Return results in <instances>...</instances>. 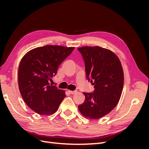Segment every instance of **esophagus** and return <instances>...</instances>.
Segmentation results:
<instances>
[{"label": "esophagus", "instance_id": "esophagus-1", "mask_svg": "<svg viewBox=\"0 0 149 149\" xmlns=\"http://www.w3.org/2000/svg\"><path fill=\"white\" fill-rule=\"evenodd\" d=\"M68 92H69L70 94H74L77 93V91H70V90H69Z\"/></svg>", "mask_w": 149, "mask_h": 149}]
</instances>
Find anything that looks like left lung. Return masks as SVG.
Masks as SVG:
<instances>
[{"label":"left lung","instance_id":"left-lung-1","mask_svg":"<svg viewBox=\"0 0 149 149\" xmlns=\"http://www.w3.org/2000/svg\"><path fill=\"white\" fill-rule=\"evenodd\" d=\"M85 63L86 78L94 85L93 93H83L84 102L78 109L85 118L98 119L109 114L120 100L124 72L116 54L100 47L78 48Z\"/></svg>","mask_w":149,"mask_h":149}]
</instances>
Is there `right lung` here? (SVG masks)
<instances>
[{
	"instance_id": "1",
	"label": "right lung",
	"mask_w": 149,
	"mask_h": 149,
	"mask_svg": "<svg viewBox=\"0 0 149 149\" xmlns=\"http://www.w3.org/2000/svg\"><path fill=\"white\" fill-rule=\"evenodd\" d=\"M74 49L48 45L31 49L22 58L18 72L20 93L26 104L37 114H54L66 97L65 91L48 81Z\"/></svg>"
}]
</instances>
